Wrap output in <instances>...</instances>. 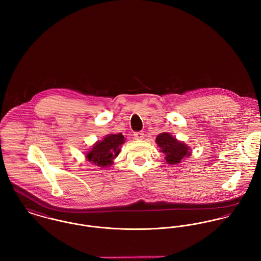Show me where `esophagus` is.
<instances>
[{
    "label": "esophagus",
    "mask_w": 261,
    "mask_h": 261,
    "mask_svg": "<svg viewBox=\"0 0 261 261\" xmlns=\"http://www.w3.org/2000/svg\"><path fill=\"white\" fill-rule=\"evenodd\" d=\"M144 137H145V133L144 132H136L134 134V138L136 140H143Z\"/></svg>",
    "instance_id": "34e87169"
}]
</instances>
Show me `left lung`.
Segmentation results:
<instances>
[{"label":"left lung","instance_id":"8db88e82","mask_svg":"<svg viewBox=\"0 0 261 261\" xmlns=\"http://www.w3.org/2000/svg\"><path fill=\"white\" fill-rule=\"evenodd\" d=\"M156 145L161 148V151L165 153V159L169 164L181 163L184 156L191 154L190 149L182 142L177 141L170 134L163 133L155 139Z\"/></svg>","mask_w":261,"mask_h":261}]
</instances>
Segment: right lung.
<instances>
[{
  "mask_svg": "<svg viewBox=\"0 0 261 261\" xmlns=\"http://www.w3.org/2000/svg\"><path fill=\"white\" fill-rule=\"evenodd\" d=\"M123 142L124 137L121 134L109 135L101 142H97L94 145L86 154V158L89 162L99 167L110 166L112 164V160L119 153V147Z\"/></svg>",
  "mask_w": 261,
  "mask_h": 261,
  "instance_id": "1",
  "label": "right lung"
}]
</instances>
